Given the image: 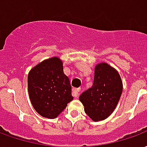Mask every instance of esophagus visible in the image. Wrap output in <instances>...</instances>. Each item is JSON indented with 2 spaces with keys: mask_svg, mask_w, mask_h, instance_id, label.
Wrapping results in <instances>:
<instances>
[{
  "mask_svg": "<svg viewBox=\"0 0 147 147\" xmlns=\"http://www.w3.org/2000/svg\"><path fill=\"white\" fill-rule=\"evenodd\" d=\"M79 92H80V90H79V89L73 88V89H72V96H75V97H78V96H79Z\"/></svg>",
  "mask_w": 147,
  "mask_h": 147,
  "instance_id": "34e87169",
  "label": "esophagus"
}]
</instances>
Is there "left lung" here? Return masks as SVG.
I'll use <instances>...</instances> for the list:
<instances>
[{"instance_id":"obj_1","label":"left lung","mask_w":147,"mask_h":147,"mask_svg":"<svg viewBox=\"0 0 147 147\" xmlns=\"http://www.w3.org/2000/svg\"><path fill=\"white\" fill-rule=\"evenodd\" d=\"M122 90L123 84L118 71L107 63H99L94 69L93 86L80 95L79 100L92 120H104L115 111Z\"/></svg>"}]
</instances>
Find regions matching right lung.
I'll return each instance as SVG.
<instances>
[{
    "label": "right lung",
    "instance_id": "1",
    "mask_svg": "<svg viewBox=\"0 0 147 147\" xmlns=\"http://www.w3.org/2000/svg\"><path fill=\"white\" fill-rule=\"evenodd\" d=\"M28 92L32 107L39 115L50 119L57 118L73 100L62 61L53 57L33 67L28 75Z\"/></svg>",
    "mask_w": 147,
    "mask_h": 147
}]
</instances>
